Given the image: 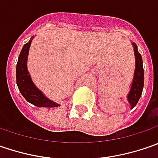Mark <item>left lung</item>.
Listing matches in <instances>:
<instances>
[{"label":"left lung","instance_id":"8db88e82","mask_svg":"<svg viewBox=\"0 0 158 158\" xmlns=\"http://www.w3.org/2000/svg\"><path fill=\"white\" fill-rule=\"evenodd\" d=\"M132 46L134 47V53L135 57V69L134 73L133 81L131 83L129 92L127 93V98L130 105V108L133 109L136 106L143 93V84H144V72H143V58L140 52H138L136 44L132 42Z\"/></svg>","mask_w":158,"mask_h":158}]
</instances>
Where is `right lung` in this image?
<instances>
[{
    "mask_svg": "<svg viewBox=\"0 0 158 158\" xmlns=\"http://www.w3.org/2000/svg\"><path fill=\"white\" fill-rule=\"evenodd\" d=\"M34 36L31 37L30 41L23 46L22 51L19 54L17 64H16V84L19 89L21 94L26 100L32 104L33 106L38 107H58L60 106L54 101L49 99L45 94L38 88L31 79L27 69L28 54L31 41L33 40Z\"/></svg>",
    "mask_w": 158,
    "mask_h": 158,
    "instance_id": "obj_1",
    "label": "right lung"
}]
</instances>
